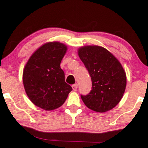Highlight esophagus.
Instances as JSON below:
<instances>
[{
    "label": "esophagus",
    "mask_w": 148,
    "mask_h": 148,
    "mask_svg": "<svg viewBox=\"0 0 148 148\" xmlns=\"http://www.w3.org/2000/svg\"><path fill=\"white\" fill-rule=\"evenodd\" d=\"M72 88L73 89V90H77V84H75L72 85Z\"/></svg>",
    "instance_id": "34e87169"
}]
</instances>
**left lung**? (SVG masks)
<instances>
[{"instance_id": "obj_1", "label": "left lung", "mask_w": 148, "mask_h": 148, "mask_svg": "<svg viewBox=\"0 0 148 148\" xmlns=\"http://www.w3.org/2000/svg\"><path fill=\"white\" fill-rule=\"evenodd\" d=\"M78 55L88 70L92 90L81 98L88 108L98 112L112 109L121 101L126 86V75L119 60L107 49L84 46Z\"/></svg>"}]
</instances>
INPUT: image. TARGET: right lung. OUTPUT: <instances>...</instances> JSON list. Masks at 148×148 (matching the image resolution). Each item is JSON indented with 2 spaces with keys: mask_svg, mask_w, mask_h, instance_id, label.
Returning <instances> with one entry per match:
<instances>
[{
  "mask_svg": "<svg viewBox=\"0 0 148 148\" xmlns=\"http://www.w3.org/2000/svg\"><path fill=\"white\" fill-rule=\"evenodd\" d=\"M67 47L59 42H47L31 56L23 71L25 92L34 104L46 110L61 106L72 87L65 82L60 63Z\"/></svg>",
  "mask_w": 148,
  "mask_h": 148,
  "instance_id": "obj_1",
  "label": "right lung"
}]
</instances>
